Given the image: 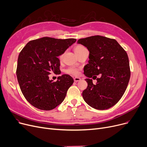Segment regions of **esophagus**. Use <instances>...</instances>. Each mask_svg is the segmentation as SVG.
<instances>
[{"instance_id": "obj_1", "label": "esophagus", "mask_w": 147, "mask_h": 147, "mask_svg": "<svg viewBox=\"0 0 147 147\" xmlns=\"http://www.w3.org/2000/svg\"><path fill=\"white\" fill-rule=\"evenodd\" d=\"M74 80L75 82H78V81H80L81 80V78L78 77H75V78H74Z\"/></svg>"}]
</instances>
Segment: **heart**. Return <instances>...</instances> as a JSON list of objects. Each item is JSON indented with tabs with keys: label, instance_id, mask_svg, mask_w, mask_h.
<instances>
[{
	"label": "heart",
	"instance_id": "obj_1",
	"mask_svg": "<svg viewBox=\"0 0 147 147\" xmlns=\"http://www.w3.org/2000/svg\"><path fill=\"white\" fill-rule=\"evenodd\" d=\"M84 50H86V48L85 47H84L83 46L81 45H79L77 46L74 50L75 53L78 55V54H80V53H81L82 51H84ZM62 57V55L60 56V58L61 59ZM65 72L67 73V74H70L72 75H74V76H76L79 74V69L74 67H70L67 68V69L65 71Z\"/></svg>",
	"mask_w": 147,
	"mask_h": 147
}]
</instances>
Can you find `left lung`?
<instances>
[{"instance_id":"1","label":"left lung","mask_w":147,"mask_h":147,"mask_svg":"<svg viewBox=\"0 0 147 147\" xmlns=\"http://www.w3.org/2000/svg\"><path fill=\"white\" fill-rule=\"evenodd\" d=\"M77 42L90 51L84 74L97 81L94 84L92 80L85 79L88 86L82 92L84 101L97 110L115 106L124 94L131 76L126 51L116 40L100 36L81 38Z\"/></svg>"}]
</instances>
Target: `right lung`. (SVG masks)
Instances as JSON below:
<instances>
[{
  "instance_id": "right-lung-1",
  "label": "right lung",
  "mask_w": 147,
  "mask_h": 147,
  "mask_svg": "<svg viewBox=\"0 0 147 147\" xmlns=\"http://www.w3.org/2000/svg\"><path fill=\"white\" fill-rule=\"evenodd\" d=\"M76 41L75 38L45 37L29 41L21 51L16 71L17 79L24 97L34 107L51 110L64 100L73 78L65 74L53 81L49 80V75L60 74L58 56Z\"/></svg>"
}]
</instances>
